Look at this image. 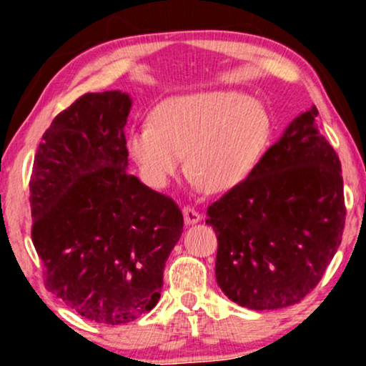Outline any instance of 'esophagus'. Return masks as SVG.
Instances as JSON below:
<instances>
[{
	"label": "esophagus",
	"instance_id": "34e87169",
	"mask_svg": "<svg viewBox=\"0 0 366 366\" xmlns=\"http://www.w3.org/2000/svg\"><path fill=\"white\" fill-rule=\"evenodd\" d=\"M182 215H184V222H186L187 225L197 224V222L201 220L199 213H197L196 209L191 208V207H184V208H182Z\"/></svg>",
	"mask_w": 366,
	"mask_h": 366
}]
</instances>
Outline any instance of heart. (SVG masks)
Masks as SVG:
<instances>
[{"instance_id":"obj_1","label":"heart","mask_w":366,"mask_h":366,"mask_svg":"<svg viewBox=\"0 0 366 366\" xmlns=\"http://www.w3.org/2000/svg\"><path fill=\"white\" fill-rule=\"evenodd\" d=\"M270 122L258 103L237 91L170 98L151 113V127L134 129L127 149L142 177L165 187L186 170L207 192H227L249 177L264 153Z\"/></svg>"}]
</instances>
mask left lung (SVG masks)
Masks as SVG:
<instances>
[{"label": "left lung", "mask_w": 366, "mask_h": 366, "mask_svg": "<svg viewBox=\"0 0 366 366\" xmlns=\"http://www.w3.org/2000/svg\"><path fill=\"white\" fill-rule=\"evenodd\" d=\"M317 115L312 107L296 117L249 177L208 208L218 287L244 308L300 303L341 244V162Z\"/></svg>", "instance_id": "obj_1"}]
</instances>
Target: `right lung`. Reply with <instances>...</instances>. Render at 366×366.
<instances>
[{
    "label": "right lung",
    "instance_id": "right-lung-1",
    "mask_svg": "<svg viewBox=\"0 0 366 366\" xmlns=\"http://www.w3.org/2000/svg\"><path fill=\"white\" fill-rule=\"evenodd\" d=\"M130 107L122 91L75 99L44 132L29 184L46 287L104 325L129 323L157 306L184 227L172 197L127 172Z\"/></svg>",
    "mask_w": 366,
    "mask_h": 366
}]
</instances>
